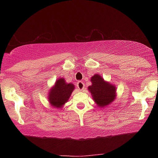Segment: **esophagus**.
I'll return each mask as SVG.
<instances>
[{
	"label": "esophagus",
	"mask_w": 158,
	"mask_h": 158,
	"mask_svg": "<svg viewBox=\"0 0 158 158\" xmlns=\"http://www.w3.org/2000/svg\"><path fill=\"white\" fill-rule=\"evenodd\" d=\"M77 87H78V89L80 90H83L84 89V82H82L81 81H79L78 82H77Z\"/></svg>",
	"instance_id": "esophagus-1"
}]
</instances>
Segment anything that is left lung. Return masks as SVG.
Wrapping results in <instances>:
<instances>
[{
	"label": "left lung",
	"instance_id": "1",
	"mask_svg": "<svg viewBox=\"0 0 158 158\" xmlns=\"http://www.w3.org/2000/svg\"><path fill=\"white\" fill-rule=\"evenodd\" d=\"M91 85H89V90L92 95L93 100L100 107H105L109 105L116 98V88L109 82L105 81L98 74H95L90 79Z\"/></svg>",
	"mask_w": 158,
	"mask_h": 158
}]
</instances>
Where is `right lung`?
<instances>
[{
	"instance_id": "obj_1",
	"label": "right lung",
	"mask_w": 158,
	"mask_h": 158,
	"mask_svg": "<svg viewBox=\"0 0 158 158\" xmlns=\"http://www.w3.org/2000/svg\"><path fill=\"white\" fill-rule=\"evenodd\" d=\"M73 84H68L63 78H59L49 90L48 100L51 105L55 108H62L68 101L72 93L74 90Z\"/></svg>"
}]
</instances>
